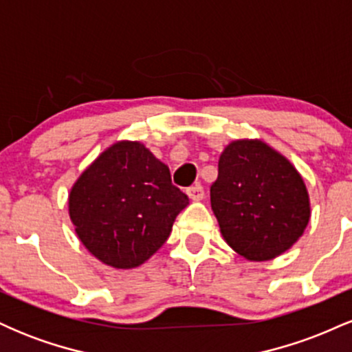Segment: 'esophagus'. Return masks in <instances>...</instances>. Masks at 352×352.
Instances as JSON below:
<instances>
[{
  "label": "esophagus",
  "instance_id": "obj_1",
  "mask_svg": "<svg viewBox=\"0 0 352 352\" xmlns=\"http://www.w3.org/2000/svg\"><path fill=\"white\" fill-rule=\"evenodd\" d=\"M187 195H188V199L193 200V201L204 200V197H205L204 187H201V185H193V187H190L187 190Z\"/></svg>",
  "mask_w": 352,
  "mask_h": 352
}]
</instances>
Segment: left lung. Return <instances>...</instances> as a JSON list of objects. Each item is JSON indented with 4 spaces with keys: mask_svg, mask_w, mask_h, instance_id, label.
<instances>
[{
    "mask_svg": "<svg viewBox=\"0 0 352 352\" xmlns=\"http://www.w3.org/2000/svg\"><path fill=\"white\" fill-rule=\"evenodd\" d=\"M210 200L223 240L248 261L288 252L311 218L301 173L261 139H238L223 148Z\"/></svg>",
    "mask_w": 352,
    "mask_h": 352,
    "instance_id": "1",
    "label": "left lung"
}]
</instances>
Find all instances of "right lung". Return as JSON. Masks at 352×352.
I'll use <instances>...</instances> for the list:
<instances>
[{
	"label": "right lung",
	"instance_id": "add662e5",
	"mask_svg": "<svg viewBox=\"0 0 352 352\" xmlns=\"http://www.w3.org/2000/svg\"><path fill=\"white\" fill-rule=\"evenodd\" d=\"M188 197L139 140H117L71 187L67 208L80 243L116 270L144 265L167 241Z\"/></svg>",
	"mask_w": 352,
	"mask_h": 352
}]
</instances>
